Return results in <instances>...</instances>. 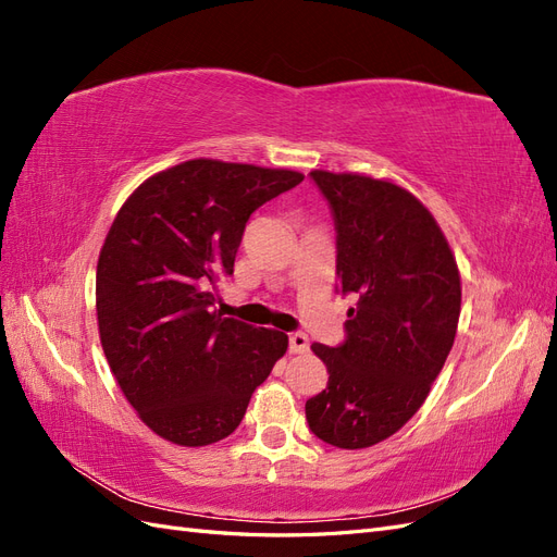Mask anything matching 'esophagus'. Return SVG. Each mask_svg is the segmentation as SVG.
<instances>
[{
    "instance_id": "esophagus-1",
    "label": "esophagus",
    "mask_w": 557,
    "mask_h": 557,
    "mask_svg": "<svg viewBox=\"0 0 557 557\" xmlns=\"http://www.w3.org/2000/svg\"><path fill=\"white\" fill-rule=\"evenodd\" d=\"M288 348H290V352H305V350H309V336L301 334V332H293L288 336Z\"/></svg>"
}]
</instances>
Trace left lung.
Wrapping results in <instances>:
<instances>
[{"label": "left lung", "instance_id": "8db88e82", "mask_svg": "<svg viewBox=\"0 0 557 557\" xmlns=\"http://www.w3.org/2000/svg\"><path fill=\"white\" fill-rule=\"evenodd\" d=\"M334 215L336 276L348 309L339 346L313 344L327 387L307 399L311 432L336 448H367L423 407L453 348L460 272L432 213L391 181L311 172Z\"/></svg>", "mask_w": 557, "mask_h": 557}]
</instances>
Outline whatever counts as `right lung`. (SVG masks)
Instances as JSON below:
<instances>
[{
  "instance_id": "right-lung-1",
  "label": "right lung",
  "mask_w": 557,
  "mask_h": 557,
  "mask_svg": "<svg viewBox=\"0 0 557 557\" xmlns=\"http://www.w3.org/2000/svg\"><path fill=\"white\" fill-rule=\"evenodd\" d=\"M301 181L199 158L150 176L117 211L97 262L99 339L123 395L162 440H225L288 348V334L209 311L207 285L234 272L250 213Z\"/></svg>"
}]
</instances>
